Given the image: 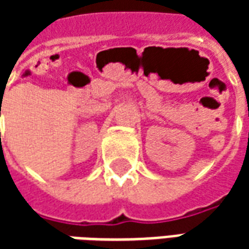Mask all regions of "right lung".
<instances>
[{"label": "right lung", "instance_id": "1", "mask_svg": "<svg viewBox=\"0 0 249 249\" xmlns=\"http://www.w3.org/2000/svg\"><path fill=\"white\" fill-rule=\"evenodd\" d=\"M0 116H1V112H0Z\"/></svg>", "mask_w": 249, "mask_h": 249}]
</instances>
